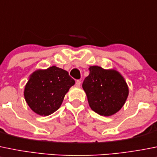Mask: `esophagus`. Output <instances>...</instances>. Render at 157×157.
I'll return each instance as SVG.
<instances>
[{"mask_svg": "<svg viewBox=\"0 0 157 157\" xmlns=\"http://www.w3.org/2000/svg\"><path fill=\"white\" fill-rule=\"evenodd\" d=\"M80 84H81V81H80V80H77V81H76V86L78 87V86H80Z\"/></svg>", "mask_w": 157, "mask_h": 157, "instance_id": "34e87169", "label": "esophagus"}]
</instances>
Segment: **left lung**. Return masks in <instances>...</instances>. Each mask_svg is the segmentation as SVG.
Instances as JSON below:
<instances>
[{"instance_id":"obj_1","label":"left lung","mask_w":157,"mask_h":157,"mask_svg":"<svg viewBox=\"0 0 157 157\" xmlns=\"http://www.w3.org/2000/svg\"><path fill=\"white\" fill-rule=\"evenodd\" d=\"M83 86L91 109L101 116L109 117L117 113L125 103L129 88L125 79L114 69L106 70L91 66Z\"/></svg>"}]
</instances>
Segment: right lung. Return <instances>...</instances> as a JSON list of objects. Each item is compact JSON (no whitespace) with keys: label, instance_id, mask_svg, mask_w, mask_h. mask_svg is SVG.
Segmentation results:
<instances>
[{"label":"right lung","instance_id":"obj_1","mask_svg":"<svg viewBox=\"0 0 157 157\" xmlns=\"http://www.w3.org/2000/svg\"><path fill=\"white\" fill-rule=\"evenodd\" d=\"M75 81L67 71L56 66L36 70L30 74L24 95L30 109L40 116H48L61 106L65 95Z\"/></svg>","mask_w":157,"mask_h":157}]
</instances>
